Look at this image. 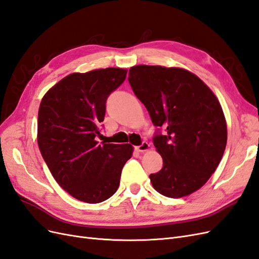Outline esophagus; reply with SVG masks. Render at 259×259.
<instances>
[{"mask_svg":"<svg viewBox=\"0 0 259 259\" xmlns=\"http://www.w3.org/2000/svg\"><path fill=\"white\" fill-rule=\"evenodd\" d=\"M149 149H150V144L147 143V142H142L141 145H139V146L136 147V150L138 152H145V151H147Z\"/></svg>","mask_w":259,"mask_h":259,"instance_id":"1","label":"esophagus"}]
</instances>
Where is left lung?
<instances>
[{"instance_id": "1", "label": "left lung", "mask_w": 259, "mask_h": 259, "mask_svg": "<svg viewBox=\"0 0 259 259\" xmlns=\"http://www.w3.org/2000/svg\"><path fill=\"white\" fill-rule=\"evenodd\" d=\"M128 80L158 128L153 142L164 165L150 175L154 189L174 198L193 193L215 172L226 149L227 123L216 95L177 67L134 66Z\"/></svg>"}]
</instances>
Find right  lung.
Instances as JSON below:
<instances>
[{
	"label": "right lung",
	"instance_id": "add662e5",
	"mask_svg": "<svg viewBox=\"0 0 259 259\" xmlns=\"http://www.w3.org/2000/svg\"><path fill=\"white\" fill-rule=\"evenodd\" d=\"M127 76L121 68L75 72L44 95L38 114V145L56 182L81 202L115 194L130 144H99L106 101Z\"/></svg>",
	"mask_w": 259,
	"mask_h": 259
}]
</instances>
